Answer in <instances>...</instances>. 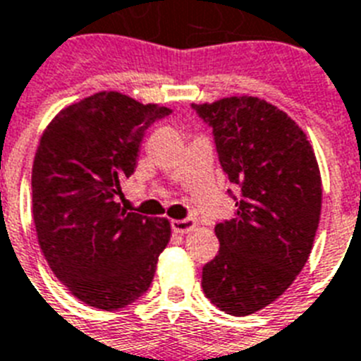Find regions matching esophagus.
<instances>
[{
    "mask_svg": "<svg viewBox=\"0 0 361 361\" xmlns=\"http://www.w3.org/2000/svg\"><path fill=\"white\" fill-rule=\"evenodd\" d=\"M196 227V222L192 218H185V220H172V229L176 233H189Z\"/></svg>",
    "mask_w": 361,
    "mask_h": 361,
    "instance_id": "esophagus-1",
    "label": "esophagus"
}]
</instances>
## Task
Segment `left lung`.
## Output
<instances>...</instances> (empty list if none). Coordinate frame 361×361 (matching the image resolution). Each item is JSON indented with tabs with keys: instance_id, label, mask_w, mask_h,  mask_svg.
I'll return each mask as SVG.
<instances>
[{
	"instance_id": "8db88e82",
	"label": "left lung",
	"mask_w": 361,
	"mask_h": 361,
	"mask_svg": "<svg viewBox=\"0 0 361 361\" xmlns=\"http://www.w3.org/2000/svg\"><path fill=\"white\" fill-rule=\"evenodd\" d=\"M213 126L220 165L231 183L235 218L216 224L218 255L202 288L226 314L250 316L288 290L310 257L321 214V174L307 134L259 97L192 104Z\"/></svg>"
}]
</instances>
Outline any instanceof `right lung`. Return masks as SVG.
<instances>
[{
  "label": "right lung",
  "mask_w": 361,
  "mask_h": 361,
  "mask_svg": "<svg viewBox=\"0 0 361 361\" xmlns=\"http://www.w3.org/2000/svg\"><path fill=\"white\" fill-rule=\"evenodd\" d=\"M171 114L119 92L66 106L40 137L32 163L38 244L60 283L87 307L117 310L152 283L171 222L115 202L134 174L147 128Z\"/></svg>",
  "instance_id": "obj_1"
}]
</instances>
